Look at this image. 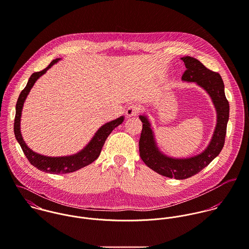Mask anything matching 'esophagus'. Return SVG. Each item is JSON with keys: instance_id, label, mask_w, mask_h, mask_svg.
Instances as JSON below:
<instances>
[{"instance_id": "obj_1", "label": "esophagus", "mask_w": 249, "mask_h": 249, "mask_svg": "<svg viewBox=\"0 0 249 249\" xmlns=\"http://www.w3.org/2000/svg\"><path fill=\"white\" fill-rule=\"evenodd\" d=\"M140 112V107L135 105V104H132L130 105L127 109H126V114L127 116H136L138 115V113Z\"/></svg>"}]
</instances>
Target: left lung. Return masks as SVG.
<instances>
[{"instance_id": "8db88e82", "label": "left lung", "mask_w": 249, "mask_h": 249, "mask_svg": "<svg viewBox=\"0 0 249 249\" xmlns=\"http://www.w3.org/2000/svg\"><path fill=\"white\" fill-rule=\"evenodd\" d=\"M187 70L183 81L196 82L211 96L216 109L217 123L212 141L203 153L189 159H172L161 154L155 142L147 118L141 115L142 130L140 139V155L144 163L157 173L177 180L190 178L205 168L224 146L227 122L229 119V102L224 93V84L220 75L208 69L193 56L181 58Z\"/></svg>"}]
</instances>
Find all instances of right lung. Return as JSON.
I'll list each match as a JSON object with an SVG mask.
<instances>
[{
  "mask_svg": "<svg viewBox=\"0 0 249 249\" xmlns=\"http://www.w3.org/2000/svg\"><path fill=\"white\" fill-rule=\"evenodd\" d=\"M59 58H55L53 61H51L50 64L39 72H35L29 79V82L26 86V88L21 91L19 98L16 103V113H15V119H14V135L19 142L21 148L23 150L25 156L27 157L28 160L36 168H38L41 171L52 173V174H65L74 172L76 170H79L91 162H93L98 157L102 147L107 140V138L109 136V134L112 132V130L120 125L124 117L121 116L113 121H110L104 126H102L93 139L90 141V142L86 146V148L79 152L78 154H75L73 156L68 157H58V158H52L46 157L39 154H36V152L30 149L25 142L23 141V138L21 136L20 132V119H21V112L23 108L24 102L27 98L31 89L34 87L36 80L42 76L52 65H53Z\"/></svg>",
  "mask_w": 249,
  "mask_h": 249,
  "instance_id": "obj_1",
  "label": "right lung"
}]
</instances>
